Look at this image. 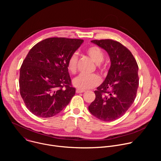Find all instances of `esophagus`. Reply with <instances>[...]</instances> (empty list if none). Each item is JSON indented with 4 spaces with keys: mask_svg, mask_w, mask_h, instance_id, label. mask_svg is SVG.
<instances>
[{
    "mask_svg": "<svg viewBox=\"0 0 161 161\" xmlns=\"http://www.w3.org/2000/svg\"><path fill=\"white\" fill-rule=\"evenodd\" d=\"M85 92V90H80V89H76V92L77 94H78V93H83V92Z\"/></svg>",
    "mask_w": 161,
    "mask_h": 161,
    "instance_id": "1",
    "label": "esophagus"
}]
</instances>
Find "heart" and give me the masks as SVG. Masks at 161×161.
Here are the masks:
<instances>
[{"label": "heart", "instance_id": "heart-1", "mask_svg": "<svg viewBox=\"0 0 161 161\" xmlns=\"http://www.w3.org/2000/svg\"><path fill=\"white\" fill-rule=\"evenodd\" d=\"M86 52L90 58L96 64H98L99 68L101 67V63L103 61L104 54L101 48L97 46H91L88 47ZM78 60V56L76 53H73L67 60V69L71 73H75L76 71L77 64ZM101 80L100 77L97 75H92L86 76L80 75L76 77L73 80V83L77 88L82 90L86 89L92 88L101 83Z\"/></svg>", "mask_w": 161, "mask_h": 161}]
</instances>
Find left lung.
Segmentation results:
<instances>
[{"label": "left lung", "instance_id": "8db88e82", "mask_svg": "<svg viewBox=\"0 0 161 161\" xmlns=\"http://www.w3.org/2000/svg\"><path fill=\"white\" fill-rule=\"evenodd\" d=\"M91 42L108 52L111 66L105 80L94 91L96 99L88 109L101 120L113 121L123 116L135 100L139 86L138 65L131 52L118 41Z\"/></svg>", "mask_w": 161, "mask_h": 161}]
</instances>
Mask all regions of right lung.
I'll return each instance as SVG.
<instances>
[{
    "label": "right lung",
    "mask_w": 161,
    "mask_h": 161,
    "mask_svg": "<svg viewBox=\"0 0 161 161\" xmlns=\"http://www.w3.org/2000/svg\"><path fill=\"white\" fill-rule=\"evenodd\" d=\"M83 42L78 39L50 37L31 49L20 68V95L36 116L49 118L60 113L75 95L67 60Z\"/></svg>",
    "instance_id": "1"
}]
</instances>
